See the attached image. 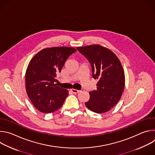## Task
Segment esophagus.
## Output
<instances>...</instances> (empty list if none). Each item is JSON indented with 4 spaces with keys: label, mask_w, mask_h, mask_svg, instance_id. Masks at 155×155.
Masks as SVG:
<instances>
[{
    "label": "esophagus",
    "mask_w": 155,
    "mask_h": 155,
    "mask_svg": "<svg viewBox=\"0 0 155 155\" xmlns=\"http://www.w3.org/2000/svg\"><path fill=\"white\" fill-rule=\"evenodd\" d=\"M71 91L74 93V94H77L80 91V90H75V89H73V88H72V89L71 90Z\"/></svg>",
    "instance_id": "1"
}]
</instances>
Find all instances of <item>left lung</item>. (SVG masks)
<instances>
[{"label":"left lung","instance_id":"obj_1","mask_svg":"<svg viewBox=\"0 0 155 155\" xmlns=\"http://www.w3.org/2000/svg\"><path fill=\"white\" fill-rule=\"evenodd\" d=\"M90 61L93 77L98 80L97 90L89 93L86 107L97 114L111 110L120 99L124 91L125 75L117 56L110 49L98 44L77 47Z\"/></svg>","mask_w":155,"mask_h":155}]
</instances>
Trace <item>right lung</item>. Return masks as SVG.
<instances>
[{"label": "right lung", "instance_id": "obj_1", "mask_svg": "<svg viewBox=\"0 0 155 155\" xmlns=\"http://www.w3.org/2000/svg\"><path fill=\"white\" fill-rule=\"evenodd\" d=\"M76 51L72 47L47 48L30 61L25 74L26 90L38 111L52 113L62 105L69 91L56 83V74L61 72L68 57Z\"/></svg>", "mask_w": 155, "mask_h": 155}]
</instances>
